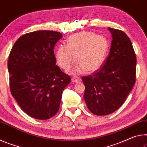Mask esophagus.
<instances>
[{
	"instance_id": "esophagus-1",
	"label": "esophagus",
	"mask_w": 147,
	"mask_h": 147,
	"mask_svg": "<svg viewBox=\"0 0 147 147\" xmlns=\"http://www.w3.org/2000/svg\"><path fill=\"white\" fill-rule=\"evenodd\" d=\"M81 81V79H79V78H71V81L73 83H78V82H79V81Z\"/></svg>"
}]
</instances>
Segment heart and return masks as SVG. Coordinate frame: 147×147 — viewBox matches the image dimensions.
Returning <instances> with one entry per match:
<instances>
[{"mask_svg":"<svg viewBox=\"0 0 147 147\" xmlns=\"http://www.w3.org/2000/svg\"><path fill=\"white\" fill-rule=\"evenodd\" d=\"M109 47L106 38L91 32H81L68 38L67 45H61L56 51L60 68L68 70L76 61L79 63L71 70L73 75L96 70L104 61Z\"/></svg>","mask_w":147,"mask_h":147,"instance_id":"obj_1","label":"heart"}]
</instances>
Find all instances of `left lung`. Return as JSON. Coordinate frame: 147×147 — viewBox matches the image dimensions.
I'll return each mask as SVG.
<instances>
[{
  "instance_id": "left-lung-1",
  "label": "left lung",
  "mask_w": 147,
  "mask_h": 147,
  "mask_svg": "<svg viewBox=\"0 0 147 147\" xmlns=\"http://www.w3.org/2000/svg\"><path fill=\"white\" fill-rule=\"evenodd\" d=\"M108 29L113 37L109 54L99 69L81 78L88 109L99 116L119 109L136 83L137 59L130 39L123 31Z\"/></svg>"
}]
</instances>
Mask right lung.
Returning a JSON list of instances; mask_svg holds the SVG:
<instances>
[{"label": "right lung", "instance_id": "add662e5", "mask_svg": "<svg viewBox=\"0 0 147 147\" xmlns=\"http://www.w3.org/2000/svg\"><path fill=\"white\" fill-rule=\"evenodd\" d=\"M62 37L52 30L21 36L11 48L8 61L11 95L26 114L47 120L59 109L62 92L71 78L56 65L54 47Z\"/></svg>", "mask_w": 147, "mask_h": 147}]
</instances>
